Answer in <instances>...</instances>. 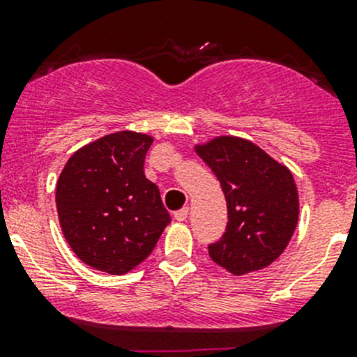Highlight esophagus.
<instances>
[{"instance_id": "esophagus-1", "label": "esophagus", "mask_w": 357, "mask_h": 357, "mask_svg": "<svg viewBox=\"0 0 357 357\" xmlns=\"http://www.w3.org/2000/svg\"><path fill=\"white\" fill-rule=\"evenodd\" d=\"M188 214H189V209H188V207H184V209L176 211L175 220H176V222H185V220H188Z\"/></svg>"}]
</instances>
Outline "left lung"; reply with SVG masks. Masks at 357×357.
<instances>
[{"mask_svg": "<svg viewBox=\"0 0 357 357\" xmlns=\"http://www.w3.org/2000/svg\"><path fill=\"white\" fill-rule=\"evenodd\" d=\"M195 151L213 169L227 200L225 234L211 259L232 275L270 266L288 247L298 222V191L284 164L252 141L220 135Z\"/></svg>", "mask_w": 357, "mask_h": 357, "instance_id": "left-lung-1", "label": "left lung"}]
</instances>
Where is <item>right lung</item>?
Returning <instances> with one entry per match:
<instances>
[{"mask_svg":"<svg viewBox=\"0 0 357 357\" xmlns=\"http://www.w3.org/2000/svg\"><path fill=\"white\" fill-rule=\"evenodd\" d=\"M153 137L121 130L75 151L56 182V213L78 259L123 275L151 254L172 218L144 176Z\"/></svg>","mask_w":357,"mask_h":357,"instance_id":"add662e5","label":"right lung"}]
</instances>
